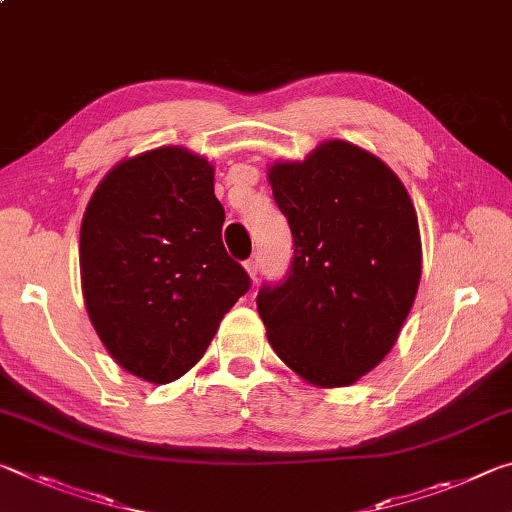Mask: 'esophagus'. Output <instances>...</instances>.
Listing matches in <instances>:
<instances>
[{
    "mask_svg": "<svg viewBox=\"0 0 512 512\" xmlns=\"http://www.w3.org/2000/svg\"><path fill=\"white\" fill-rule=\"evenodd\" d=\"M259 266H262V257H259V253H253V255L246 259V271L250 273V277H253V280H257Z\"/></svg>",
    "mask_w": 512,
    "mask_h": 512,
    "instance_id": "1",
    "label": "esophagus"
}]
</instances>
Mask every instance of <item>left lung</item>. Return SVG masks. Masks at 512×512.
Returning a JSON list of instances; mask_svg holds the SVG:
<instances>
[{
    "label": "left lung",
    "instance_id": "obj_1",
    "mask_svg": "<svg viewBox=\"0 0 512 512\" xmlns=\"http://www.w3.org/2000/svg\"><path fill=\"white\" fill-rule=\"evenodd\" d=\"M293 257L257 311L277 357L314 386H348L386 357L418 293V216L400 178L350 142L268 171Z\"/></svg>",
    "mask_w": 512,
    "mask_h": 512
}]
</instances>
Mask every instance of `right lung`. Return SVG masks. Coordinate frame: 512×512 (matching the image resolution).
Segmentation results:
<instances>
[{
    "label": "right lung",
    "mask_w": 512,
    "mask_h": 512,
    "mask_svg": "<svg viewBox=\"0 0 512 512\" xmlns=\"http://www.w3.org/2000/svg\"><path fill=\"white\" fill-rule=\"evenodd\" d=\"M214 169L178 146L119 162L81 225L85 307L121 368L169 384L203 357L250 289L225 253Z\"/></svg>",
    "instance_id": "add662e5"
}]
</instances>
